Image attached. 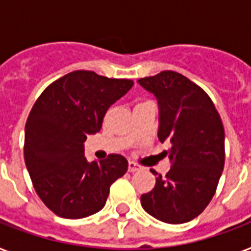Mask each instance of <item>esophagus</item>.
Here are the masks:
<instances>
[{"label":"esophagus","mask_w":251,"mask_h":251,"mask_svg":"<svg viewBox=\"0 0 251 251\" xmlns=\"http://www.w3.org/2000/svg\"><path fill=\"white\" fill-rule=\"evenodd\" d=\"M139 171V165H137L133 161H129V172L130 173H134V172Z\"/></svg>","instance_id":"1"}]
</instances>
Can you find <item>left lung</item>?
Segmentation results:
<instances>
[{
    "mask_svg": "<svg viewBox=\"0 0 251 251\" xmlns=\"http://www.w3.org/2000/svg\"><path fill=\"white\" fill-rule=\"evenodd\" d=\"M155 95L159 104L161 143L172 167L165 177L157 176L152 190L141 197L143 210L160 222L182 224L202 212L214 197L223 173L224 127L210 96L176 72L159 73L138 80Z\"/></svg>",
    "mask_w": 251,
    "mask_h": 251,
    "instance_id": "left-lung-1",
    "label": "left lung"
}]
</instances>
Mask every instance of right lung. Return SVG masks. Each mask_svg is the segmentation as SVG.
Listing matches in <instances>:
<instances>
[{
	"label": "right lung",
	"instance_id": "obj_1",
	"mask_svg": "<svg viewBox=\"0 0 251 251\" xmlns=\"http://www.w3.org/2000/svg\"><path fill=\"white\" fill-rule=\"evenodd\" d=\"M133 84L76 70L49 84L33 104L25 129V167L37 195L61 218L99 212L110 185L127 171V160L117 153L88 163L84 142L100 131L108 108Z\"/></svg>",
	"mask_w": 251,
	"mask_h": 251
}]
</instances>
